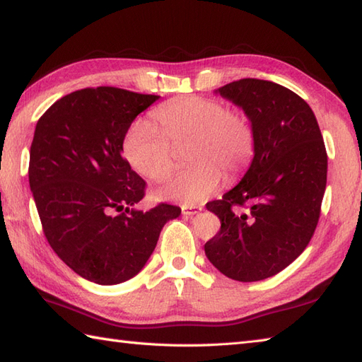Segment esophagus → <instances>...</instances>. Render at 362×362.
Listing matches in <instances>:
<instances>
[{
	"instance_id": "esophagus-1",
	"label": "esophagus",
	"mask_w": 362,
	"mask_h": 362,
	"mask_svg": "<svg viewBox=\"0 0 362 362\" xmlns=\"http://www.w3.org/2000/svg\"><path fill=\"white\" fill-rule=\"evenodd\" d=\"M202 209L201 206H182V214L183 216H191V214H196V213H199L201 211Z\"/></svg>"
}]
</instances>
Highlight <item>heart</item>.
<instances>
[{"label": "heart", "mask_w": 362, "mask_h": 362, "mask_svg": "<svg viewBox=\"0 0 362 362\" xmlns=\"http://www.w3.org/2000/svg\"><path fill=\"white\" fill-rule=\"evenodd\" d=\"M152 124L136 121L122 141L124 156L138 174L163 180L173 169V148L188 141L189 168L173 174L157 191L169 201L196 205L219 187L222 175L232 183L250 168L257 132L247 115L228 109L219 99L179 98L152 113Z\"/></svg>", "instance_id": "1"}]
</instances>
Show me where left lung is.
<instances>
[{"instance_id": "left-lung-1", "label": "left lung", "mask_w": 362, "mask_h": 362, "mask_svg": "<svg viewBox=\"0 0 362 362\" xmlns=\"http://www.w3.org/2000/svg\"><path fill=\"white\" fill-rule=\"evenodd\" d=\"M257 132L243 180L206 204L221 221L205 255L226 276L258 281L288 267L310 244L327 187V149L311 107L271 81L240 79L219 88Z\"/></svg>"}]
</instances>
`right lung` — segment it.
<instances>
[{"instance_id":"right-lung-1","label":"right lung","mask_w":362,"mask_h":362,"mask_svg":"<svg viewBox=\"0 0 362 362\" xmlns=\"http://www.w3.org/2000/svg\"><path fill=\"white\" fill-rule=\"evenodd\" d=\"M160 96L117 87L82 88L60 98L38 119L29 153V185L51 249L98 284H118L141 271L161 228L180 214L160 202L130 209L146 182L122 157L138 113Z\"/></svg>"}]
</instances>
